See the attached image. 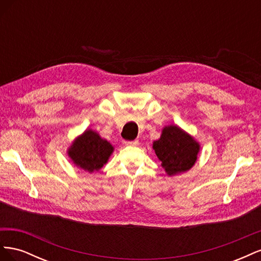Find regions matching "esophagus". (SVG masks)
I'll use <instances>...</instances> for the list:
<instances>
[{"label":"esophagus","mask_w":261,"mask_h":261,"mask_svg":"<svg viewBox=\"0 0 261 261\" xmlns=\"http://www.w3.org/2000/svg\"><path fill=\"white\" fill-rule=\"evenodd\" d=\"M124 144L126 145V146H138V140H126V141H124Z\"/></svg>","instance_id":"1"}]
</instances>
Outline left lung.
Masks as SVG:
<instances>
[{"label": "left lung", "mask_w": 261, "mask_h": 261, "mask_svg": "<svg viewBox=\"0 0 261 261\" xmlns=\"http://www.w3.org/2000/svg\"><path fill=\"white\" fill-rule=\"evenodd\" d=\"M152 148L167 174L173 176L194 167L200 145L178 126L169 125L162 129L161 137L153 141Z\"/></svg>", "instance_id": "obj_1"}]
</instances>
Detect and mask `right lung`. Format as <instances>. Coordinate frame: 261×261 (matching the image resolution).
Returning a JSON list of instances; mask_svg holds the SVG:
<instances>
[{
    "label": "right lung",
    "mask_w": 261,
    "mask_h": 261,
    "mask_svg": "<svg viewBox=\"0 0 261 261\" xmlns=\"http://www.w3.org/2000/svg\"><path fill=\"white\" fill-rule=\"evenodd\" d=\"M114 147L97 132L86 129L68 148V156L76 167L89 173L99 171L108 162Z\"/></svg>",
    "instance_id": "obj_1"
}]
</instances>
